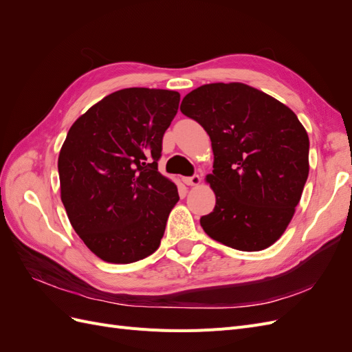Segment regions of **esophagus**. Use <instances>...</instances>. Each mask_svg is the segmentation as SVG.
Returning <instances> with one entry per match:
<instances>
[{"label":"esophagus","instance_id":"34e87169","mask_svg":"<svg viewBox=\"0 0 352 352\" xmlns=\"http://www.w3.org/2000/svg\"><path fill=\"white\" fill-rule=\"evenodd\" d=\"M184 184L188 185V186H197L201 184V177L198 175H194V176H186V177H182Z\"/></svg>","mask_w":352,"mask_h":352}]
</instances>
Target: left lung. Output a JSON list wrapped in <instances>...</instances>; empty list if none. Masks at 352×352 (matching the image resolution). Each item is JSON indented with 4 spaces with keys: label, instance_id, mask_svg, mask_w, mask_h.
Instances as JSON below:
<instances>
[{
    "label": "left lung",
    "instance_id": "obj_1",
    "mask_svg": "<svg viewBox=\"0 0 352 352\" xmlns=\"http://www.w3.org/2000/svg\"><path fill=\"white\" fill-rule=\"evenodd\" d=\"M180 111L204 127L214 154L206 180L216 206L201 217L202 229L239 251L269 248L292 220L310 170V141L296 114L239 82L202 85Z\"/></svg>",
    "mask_w": 352,
    "mask_h": 352
}]
</instances>
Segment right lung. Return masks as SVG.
<instances>
[{
  "label": "right lung",
  "instance_id": "1",
  "mask_svg": "<svg viewBox=\"0 0 352 352\" xmlns=\"http://www.w3.org/2000/svg\"><path fill=\"white\" fill-rule=\"evenodd\" d=\"M179 101L176 91L126 88L70 127L58 155L61 201L74 232L104 261L135 263L160 247L179 194L157 162Z\"/></svg>",
  "mask_w": 352,
  "mask_h": 352
}]
</instances>
